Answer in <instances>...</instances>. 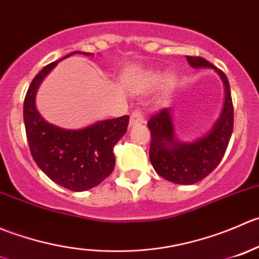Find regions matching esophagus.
<instances>
[{"label":"esophagus","instance_id":"esophagus-1","mask_svg":"<svg viewBox=\"0 0 259 259\" xmlns=\"http://www.w3.org/2000/svg\"><path fill=\"white\" fill-rule=\"evenodd\" d=\"M142 123H145V117H143V114L141 113L140 111L132 112L130 118V127L137 126V124H142Z\"/></svg>","mask_w":259,"mask_h":259}]
</instances>
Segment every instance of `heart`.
<instances>
[{
	"label": "heart",
	"mask_w": 259,
	"mask_h": 259,
	"mask_svg": "<svg viewBox=\"0 0 259 259\" xmlns=\"http://www.w3.org/2000/svg\"><path fill=\"white\" fill-rule=\"evenodd\" d=\"M165 81V85L167 88H171L175 83V76L174 75H167L162 73H150L147 76H146V85L148 88H155V87H158L160 84H162Z\"/></svg>",
	"instance_id": "b5f03b06"
}]
</instances>
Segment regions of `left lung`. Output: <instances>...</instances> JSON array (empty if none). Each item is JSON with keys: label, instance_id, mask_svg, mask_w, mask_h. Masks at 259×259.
Listing matches in <instances>:
<instances>
[{"label": "left lung", "instance_id": "1", "mask_svg": "<svg viewBox=\"0 0 259 259\" xmlns=\"http://www.w3.org/2000/svg\"><path fill=\"white\" fill-rule=\"evenodd\" d=\"M195 69L215 70L224 84V104L217 122L201 137L184 142L175 135L170 108L152 116L147 126L151 131L150 161L160 176L180 185H193L209 175L219 165L233 132V102L228 78L222 70L203 58L186 56Z\"/></svg>", "mask_w": 259, "mask_h": 259}]
</instances>
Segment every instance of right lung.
<instances>
[{"label": "right lung", "instance_id": "1", "mask_svg": "<svg viewBox=\"0 0 259 259\" xmlns=\"http://www.w3.org/2000/svg\"><path fill=\"white\" fill-rule=\"evenodd\" d=\"M73 54L93 56L74 51L63 59ZM59 61L46 65L27 89L24 102L27 142L35 162L48 178L71 191H85L101 184L113 171V147L126 135L130 117L104 119L78 130L61 128L46 122L37 111L35 99L41 81Z\"/></svg>", "mask_w": 259, "mask_h": 259}]
</instances>
